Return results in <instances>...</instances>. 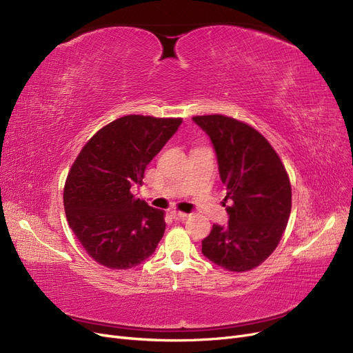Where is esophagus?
Masks as SVG:
<instances>
[{
    "instance_id": "34e87169",
    "label": "esophagus",
    "mask_w": 353,
    "mask_h": 353,
    "mask_svg": "<svg viewBox=\"0 0 353 353\" xmlns=\"http://www.w3.org/2000/svg\"><path fill=\"white\" fill-rule=\"evenodd\" d=\"M170 214H172V218L173 219H176V221H183V219H186L189 214L188 213H185V212H180V210H172L170 212Z\"/></svg>"
}]
</instances>
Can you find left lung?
<instances>
[{"instance_id": "left-lung-1", "label": "left lung", "mask_w": 353, "mask_h": 353, "mask_svg": "<svg viewBox=\"0 0 353 353\" xmlns=\"http://www.w3.org/2000/svg\"><path fill=\"white\" fill-rule=\"evenodd\" d=\"M216 152L228 223L213 225L202 254L228 271L258 267L277 248L291 212V186L277 152L252 127L223 115L193 117Z\"/></svg>"}]
</instances>
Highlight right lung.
<instances>
[{
	"instance_id": "add662e5",
	"label": "right lung",
	"mask_w": 353,
	"mask_h": 353,
	"mask_svg": "<svg viewBox=\"0 0 353 353\" xmlns=\"http://www.w3.org/2000/svg\"><path fill=\"white\" fill-rule=\"evenodd\" d=\"M180 124V118H118L92 137L74 160L63 192L66 218L101 265L128 270L154 254L165 229L164 212L130 190L141 185L147 164Z\"/></svg>"
}]
</instances>
